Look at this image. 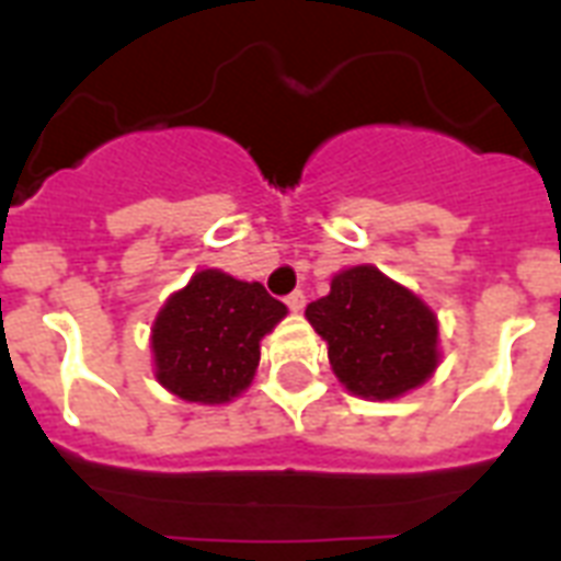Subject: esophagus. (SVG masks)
<instances>
[{
    "label": "esophagus",
    "mask_w": 561,
    "mask_h": 561,
    "mask_svg": "<svg viewBox=\"0 0 561 561\" xmlns=\"http://www.w3.org/2000/svg\"><path fill=\"white\" fill-rule=\"evenodd\" d=\"M285 306H288L294 314H299V311L306 308V294H302V290H294V294H288V297H285Z\"/></svg>",
    "instance_id": "obj_1"
}]
</instances>
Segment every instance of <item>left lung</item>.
I'll list each match as a JSON object with an SVG mask.
<instances>
[{
	"label": "left lung",
	"mask_w": 561,
	"mask_h": 561,
	"mask_svg": "<svg viewBox=\"0 0 561 561\" xmlns=\"http://www.w3.org/2000/svg\"><path fill=\"white\" fill-rule=\"evenodd\" d=\"M306 317L329 346L337 381L352 396L399 399L439 367L436 314L375 264L334 273L332 290L314 299Z\"/></svg>",
	"instance_id": "1"
}]
</instances>
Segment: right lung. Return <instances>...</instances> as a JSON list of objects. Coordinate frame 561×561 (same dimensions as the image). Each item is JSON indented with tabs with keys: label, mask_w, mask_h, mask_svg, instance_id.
Segmentation results:
<instances>
[{
	"label": "right lung",
	"mask_w": 561,
	"mask_h": 561,
	"mask_svg": "<svg viewBox=\"0 0 561 561\" xmlns=\"http://www.w3.org/2000/svg\"><path fill=\"white\" fill-rule=\"evenodd\" d=\"M285 314L288 308L259 282L197 271L153 320V375L183 401L227 404L253 383L262 337Z\"/></svg>",
	"instance_id": "right-lung-1"
}]
</instances>
